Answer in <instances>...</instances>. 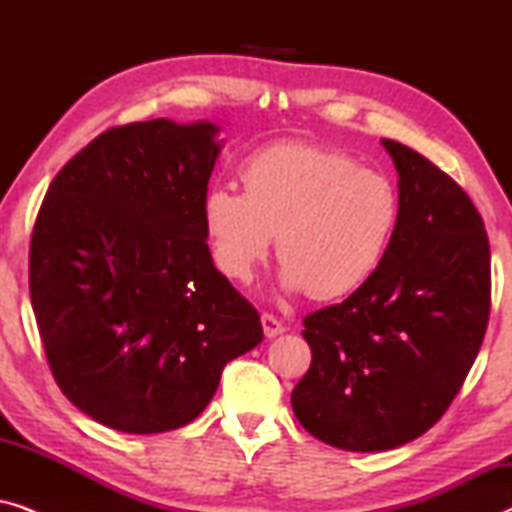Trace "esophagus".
Here are the masks:
<instances>
[{
  "mask_svg": "<svg viewBox=\"0 0 512 512\" xmlns=\"http://www.w3.org/2000/svg\"><path fill=\"white\" fill-rule=\"evenodd\" d=\"M261 321H263V333H265V338H277V335H282V333L286 331V326L275 317V314L265 312L263 317H261Z\"/></svg>",
  "mask_w": 512,
  "mask_h": 512,
  "instance_id": "esophagus-1",
  "label": "esophagus"
}]
</instances>
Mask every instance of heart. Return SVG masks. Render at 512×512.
Instances as JSON below:
<instances>
[{"label":"heart","instance_id":"heart-1","mask_svg":"<svg viewBox=\"0 0 512 512\" xmlns=\"http://www.w3.org/2000/svg\"><path fill=\"white\" fill-rule=\"evenodd\" d=\"M240 177L244 191L214 186L202 200L209 254L228 279L249 284L275 235L286 293L340 298L380 270L401 219L387 174L345 151L282 142L251 153Z\"/></svg>","mask_w":512,"mask_h":512}]
</instances>
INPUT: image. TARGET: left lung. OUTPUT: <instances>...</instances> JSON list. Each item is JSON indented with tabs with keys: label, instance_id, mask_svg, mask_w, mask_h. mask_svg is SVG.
I'll return each instance as SVG.
<instances>
[{
	"label": "left lung",
	"instance_id": "1",
	"mask_svg": "<svg viewBox=\"0 0 512 512\" xmlns=\"http://www.w3.org/2000/svg\"><path fill=\"white\" fill-rule=\"evenodd\" d=\"M401 219L375 277L307 314L312 363L291 394L314 438L349 452L394 450L431 429L459 394L487 331L485 223L457 181L382 139Z\"/></svg>",
	"mask_w": 512,
	"mask_h": 512
}]
</instances>
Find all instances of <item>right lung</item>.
<instances>
[{
  "label": "right lung",
  "mask_w": 512,
  "mask_h": 512,
  "mask_svg": "<svg viewBox=\"0 0 512 512\" xmlns=\"http://www.w3.org/2000/svg\"><path fill=\"white\" fill-rule=\"evenodd\" d=\"M219 128L167 118L111 128L58 172L30 242V298L69 401L109 429L193 422L221 370L263 340L214 268L202 200Z\"/></svg>",
  "instance_id": "1"
}]
</instances>
